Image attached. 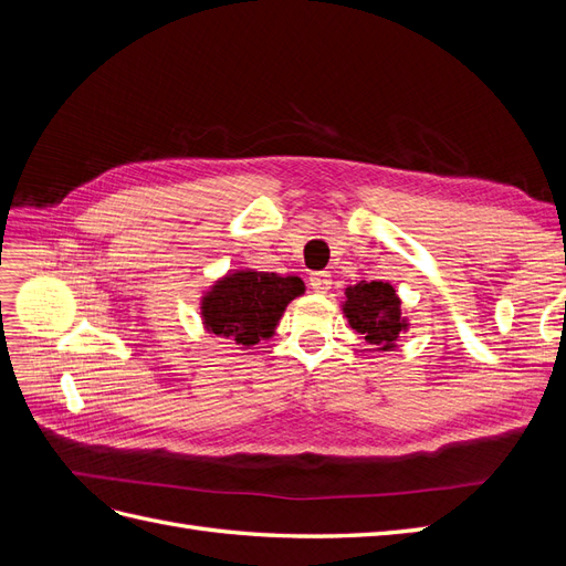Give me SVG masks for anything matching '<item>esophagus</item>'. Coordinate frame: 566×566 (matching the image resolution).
Here are the masks:
<instances>
[{"label":"esophagus","mask_w":566,"mask_h":566,"mask_svg":"<svg viewBox=\"0 0 566 566\" xmlns=\"http://www.w3.org/2000/svg\"><path fill=\"white\" fill-rule=\"evenodd\" d=\"M331 283H333V281H331V273H325V271L310 273V285H312L314 293H328Z\"/></svg>","instance_id":"34e87169"}]
</instances>
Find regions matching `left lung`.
<instances>
[{"instance_id":"1","label":"left lung","mask_w":566,"mask_h":566,"mask_svg":"<svg viewBox=\"0 0 566 566\" xmlns=\"http://www.w3.org/2000/svg\"><path fill=\"white\" fill-rule=\"evenodd\" d=\"M399 297L394 287L382 281H361L347 287L345 314L356 333L366 337L368 345L391 349L399 339L406 323L401 318Z\"/></svg>"}]
</instances>
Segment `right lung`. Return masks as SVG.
Instances as JSON below:
<instances>
[{"label": "right lung", "instance_id": "right-lung-1", "mask_svg": "<svg viewBox=\"0 0 566 566\" xmlns=\"http://www.w3.org/2000/svg\"><path fill=\"white\" fill-rule=\"evenodd\" d=\"M304 293L297 276H276L264 271H235L219 281L202 302V316L214 335L250 347L276 328L285 304Z\"/></svg>", "mask_w": 566, "mask_h": 566}]
</instances>
